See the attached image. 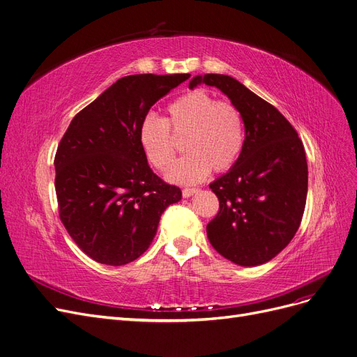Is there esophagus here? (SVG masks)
<instances>
[{
  "label": "esophagus",
  "instance_id": "esophagus-1",
  "mask_svg": "<svg viewBox=\"0 0 357 357\" xmlns=\"http://www.w3.org/2000/svg\"><path fill=\"white\" fill-rule=\"evenodd\" d=\"M196 192H197V189H195V188H192V189L186 188V189H183V190H181V193H183V197H189V196L195 195Z\"/></svg>",
  "mask_w": 357,
  "mask_h": 357
}]
</instances>
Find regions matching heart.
Here are the masks:
<instances>
[{
  "label": "heart",
  "mask_w": 357,
  "mask_h": 357,
  "mask_svg": "<svg viewBox=\"0 0 357 357\" xmlns=\"http://www.w3.org/2000/svg\"><path fill=\"white\" fill-rule=\"evenodd\" d=\"M176 137L186 136L184 149L189 152L168 171L171 181L195 184L209 171L224 173L230 169L243 149L245 121L240 109L202 89L178 96L167 107V117L149 114L139 126V140L151 165L165 171L173 164Z\"/></svg>",
  "instance_id": "obj_1"
}]
</instances>
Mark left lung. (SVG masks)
Listing matches in <instances>:
<instances>
[{
	"label": "left lung",
	"mask_w": 357,
	"mask_h": 357,
	"mask_svg": "<svg viewBox=\"0 0 357 357\" xmlns=\"http://www.w3.org/2000/svg\"><path fill=\"white\" fill-rule=\"evenodd\" d=\"M231 99L245 121V144L238 160L209 184L220 211L206 225L212 248L241 266L271 261L301 227L307 195L303 142L282 114L245 84L225 75L192 79Z\"/></svg>",
	"instance_id": "left-lung-1"
}]
</instances>
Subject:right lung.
<instances>
[{
	"label": "right lung",
	"instance_id": "right-lung-1",
	"mask_svg": "<svg viewBox=\"0 0 357 357\" xmlns=\"http://www.w3.org/2000/svg\"><path fill=\"white\" fill-rule=\"evenodd\" d=\"M190 75L119 79L79 111L55 153V193L63 225L99 264L120 266L144 253L161 213L181 190L160 178L140 146L151 107Z\"/></svg>",
	"mask_w": 357,
	"mask_h": 357
}]
</instances>
